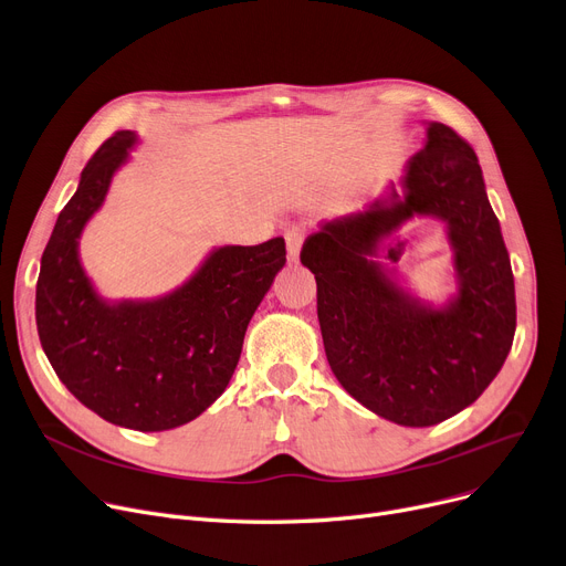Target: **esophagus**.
<instances>
[{
	"label": "esophagus",
	"mask_w": 566,
	"mask_h": 566,
	"mask_svg": "<svg viewBox=\"0 0 566 566\" xmlns=\"http://www.w3.org/2000/svg\"><path fill=\"white\" fill-rule=\"evenodd\" d=\"M304 237H306V232L300 226H292V228L285 230V244H287V260L290 262H297L302 244H304Z\"/></svg>",
	"instance_id": "1"
}]
</instances>
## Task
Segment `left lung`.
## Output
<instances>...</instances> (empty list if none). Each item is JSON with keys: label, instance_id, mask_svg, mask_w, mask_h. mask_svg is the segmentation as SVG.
<instances>
[{"label": "left lung", "instance_id": "8db88e82", "mask_svg": "<svg viewBox=\"0 0 566 566\" xmlns=\"http://www.w3.org/2000/svg\"><path fill=\"white\" fill-rule=\"evenodd\" d=\"M406 193L357 217L325 221L302 249L315 274L327 361L361 406L400 426H433L483 394L516 332L514 274L474 149L444 124L402 177ZM415 212L440 216L457 251L460 297L430 310L369 260L377 241Z\"/></svg>", "mask_w": 566, "mask_h": 566}]
</instances>
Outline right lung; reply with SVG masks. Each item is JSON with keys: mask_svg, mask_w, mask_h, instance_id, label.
<instances>
[{"mask_svg": "<svg viewBox=\"0 0 566 566\" xmlns=\"http://www.w3.org/2000/svg\"><path fill=\"white\" fill-rule=\"evenodd\" d=\"M136 133L117 130L80 175L41 258L36 327L66 389L105 421L168 430L202 415L237 368L249 322L285 264V239L213 251L198 274L154 302L105 304L77 260Z\"/></svg>", "mask_w": 566, "mask_h": 566, "instance_id": "add662e5", "label": "right lung"}]
</instances>
